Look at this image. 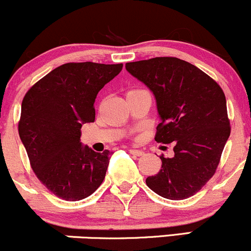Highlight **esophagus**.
<instances>
[{
	"label": "esophagus",
	"instance_id": "esophagus-1",
	"mask_svg": "<svg viewBox=\"0 0 251 251\" xmlns=\"http://www.w3.org/2000/svg\"><path fill=\"white\" fill-rule=\"evenodd\" d=\"M129 153L133 154V155H136V156H141L143 155V151H140V149H134V148H130L129 149Z\"/></svg>",
	"mask_w": 251,
	"mask_h": 251
}]
</instances>
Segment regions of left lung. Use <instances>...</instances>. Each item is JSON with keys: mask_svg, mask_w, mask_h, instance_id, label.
<instances>
[{"mask_svg": "<svg viewBox=\"0 0 251 251\" xmlns=\"http://www.w3.org/2000/svg\"><path fill=\"white\" fill-rule=\"evenodd\" d=\"M126 71L153 92L161 122L155 141L174 142V156H160L161 170L146 184L172 201L192 197L212 178L230 136L221 86L194 65L174 57L126 64Z\"/></svg>", "mask_w": 251, "mask_h": 251, "instance_id": "8db88e82", "label": "left lung"}]
</instances>
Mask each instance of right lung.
Here are the masks:
<instances>
[{"instance_id": "right-lung-1", "label": "right lung", "mask_w": 251, "mask_h": 251, "mask_svg": "<svg viewBox=\"0 0 251 251\" xmlns=\"http://www.w3.org/2000/svg\"><path fill=\"white\" fill-rule=\"evenodd\" d=\"M123 64L67 63L36 81L25 95L19 135L36 178L54 196L77 201L100 186L110 151L80 142V128L95 121L100 90Z\"/></svg>"}]
</instances>
